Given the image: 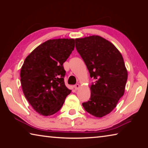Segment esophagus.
Wrapping results in <instances>:
<instances>
[{
	"instance_id": "1",
	"label": "esophagus",
	"mask_w": 148,
	"mask_h": 148,
	"mask_svg": "<svg viewBox=\"0 0 148 148\" xmlns=\"http://www.w3.org/2000/svg\"><path fill=\"white\" fill-rule=\"evenodd\" d=\"M74 89H76V90H77V89H78L79 88V85L78 84H77L75 85V86H74Z\"/></svg>"
}]
</instances>
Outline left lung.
Here are the masks:
<instances>
[{"instance_id":"1","label":"left lung","mask_w":148,"mask_h":148,"mask_svg":"<svg viewBox=\"0 0 148 148\" xmlns=\"http://www.w3.org/2000/svg\"><path fill=\"white\" fill-rule=\"evenodd\" d=\"M76 48L86 63L90 77L89 101L82 103L85 110L97 117L110 114L123 95L127 71L119 50L101 36L76 38Z\"/></svg>"}]
</instances>
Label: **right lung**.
<instances>
[{
    "instance_id": "obj_1",
    "label": "right lung",
    "mask_w": 148,
    "mask_h": 148,
    "mask_svg": "<svg viewBox=\"0 0 148 148\" xmlns=\"http://www.w3.org/2000/svg\"><path fill=\"white\" fill-rule=\"evenodd\" d=\"M75 40H49L26 57L21 69V84L25 97L33 109L44 116L61 109L71 90L64 82L63 63L75 46Z\"/></svg>"
}]
</instances>
